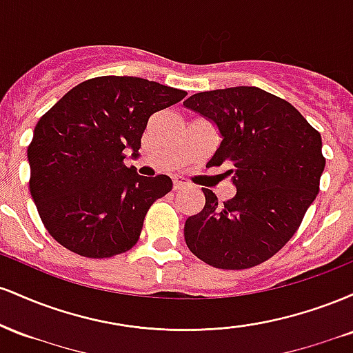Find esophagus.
Masks as SVG:
<instances>
[{
  "instance_id": "obj_1",
  "label": "esophagus",
  "mask_w": 353,
  "mask_h": 353,
  "mask_svg": "<svg viewBox=\"0 0 353 353\" xmlns=\"http://www.w3.org/2000/svg\"><path fill=\"white\" fill-rule=\"evenodd\" d=\"M174 190H181V189H185L188 188V182H185L182 177H174Z\"/></svg>"
}]
</instances>
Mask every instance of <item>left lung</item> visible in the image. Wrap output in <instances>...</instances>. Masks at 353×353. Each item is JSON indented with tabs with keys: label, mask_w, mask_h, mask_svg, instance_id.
<instances>
[{
	"label": "left lung",
	"mask_w": 353,
	"mask_h": 353,
	"mask_svg": "<svg viewBox=\"0 0 353 353\" xmlns=\"http://www.w3.org/2000/svg\"><path fill=\"white\" fill-rule=\"evenodd\" d=\"M184 106L210 121L222 141L209 165H229L237 192L185 221L190 252L217 269H249L277 254L319 194L322 137L292 104L255 86L192 94Z\"/></svg>",
	"instance_id": "1"
}]
</instances>
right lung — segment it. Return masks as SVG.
Masks as SVG:
<instances>
[{"instance_id":"obj_1","label":"right lung","mask_w":353,"mask_h":353,"mask_svg":"<svg viewBox=\"0 0 353 353\" xmlns=\"http://www.w3.org/2000/svg\"><path fill=\"white\" fill-rule=\"evenodd\" d=\"M188 94L134 76H101L68 91L36 124L28 148L30 190L48 232L91 259L123 254L148 209L172 189L169 176L124 165L137 156L154 112Z\"/></svg>"}]
</instances>
